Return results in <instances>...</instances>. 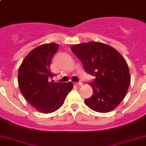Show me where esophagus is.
<instances>
[{
    "label": "esophagus",
    "instance_id": "obj_1",
    "mask_svg": "<svg viewBox=\"0 0 146 146\" xmlns=\"http://www.w3.org/2000/svg\"><path fill=\"white\" fill-rule=\"evenodd\" d=\"M75 84L77 86H81L82 85V82H76V83H75Z\"/></svg>",
    "mask_w": 146,
    "mask_h": 146
}]
</instances>
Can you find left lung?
I'll use <instances>...</instances> for the list:
<instances>
[{
    "label": "left lung",
    "instance_id": "8db88e82",
    "mask_svg": "<svg viewBox=\"0 0 146 146\" xmlns=\"http://www.w3.org/2000/svg\"><path fill=\"white\" fill-rule=\"evenodd\" d=\"M71 50L84 70L95 76L90 83L93 94L84 104L98 112L113 110L126 96L131 82L125 59L112 47L98 42L74 45Z\"/></svg>",
    "mask_w": 146,
    "mask_h": 146
}]
</instances>
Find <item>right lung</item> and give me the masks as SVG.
I'll return each instance as SVG.
<instances>
[{
	"instance_id": "add662e5",
	"label": "right lung",
	"mask_w": 146,
	"mask_h": 146,
	"mask_svg": "<svg viewBox=\"0 0 146 146\" xmlns=\"http://www.w3.org/2000/svg\"><path fill=\"white\" fill-rule=\"evenodd\" d=\"M59 48L56 43L43 44L31 50L19 68L20 92L31 106L44 114L59 110L64 102L73 83L54 82L50 72L51 59Z\"/></svg>"
}]
</instances>
